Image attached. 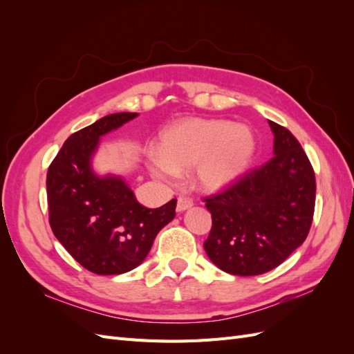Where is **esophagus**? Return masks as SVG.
Instances as JSON below:
<instances>
[{"mask_svg":"<svg viewBox=\"0 0 354 354\" xmlns=\"http://www.w3.org/2000/svg\"><path fill=\"white\" fill-rule=\"evenodd\" d=\"M192 205H194V201H192L190 198L187 196H180L177 199V211L181 212V211H186L187 208H190Z\"/></svg>","mask_w":354,"mask_h":354,"instance_id":"1","label":"esophagus"}]
</instances>
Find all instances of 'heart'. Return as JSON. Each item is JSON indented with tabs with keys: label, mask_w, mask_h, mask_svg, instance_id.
Returning a JSON list of instances; mask_svg holds the SVG:
<instances>
[{
	"label": "heart",
	"mask_w": 354,
	"mask_h": 354,
	"mask_svg": "<svg viewBox=\"0 0 354 354\" xmlns=\"http://www.w3.org/2000/svg\"><path fill=\"white\" fill-rule=\"evenodd\" d=\"M254 151L255 138L246 125L190 118L160 133L158 152L147 153V167L152 176L167 181L178 171L195 168L201 187L220 190L243 174Z\"/></svg>",
	"instance_id": "1"
}]
</instances>
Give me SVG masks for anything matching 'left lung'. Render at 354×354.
Segmentation results:
<instances>
[{"instance_id": "left-lung-1", "label": "left lung", "mask_w": 354, "mask_h": 354, "mask_svg": "<svg viewBox=\"0 0 354 354\" xmlns=\"http://www.w3.org/2000/svg\"><path fill=\"white\" fill-rule=\"evenodd\" d=\"M269 125L274 156L203 199L212 217L203 248L230 274L270 272L306 241L313 221V167L291 131L273 121Z\"/></svg>"}]
</instances>
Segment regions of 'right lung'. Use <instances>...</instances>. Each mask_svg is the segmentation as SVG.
<instances>
[{"mask_svg": "<svg viewBox=\"0 0 354 354\" xmlns=\"http://www.w3.org/2000/svg\"><path fill=\"white\" fill-rule=\"evenodd\" d=\"M138 113L121 112L73 133L47 173L50 226L57 241L95 274H121L142 264L159 230L176 217L177 199L149 209L122 177L91 168L100 137Z\"/></svg>", "mask_w": 354, "mask_h": 354, "instance_id": "1", "label": "right lung"}]
</instances>
